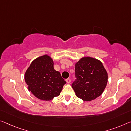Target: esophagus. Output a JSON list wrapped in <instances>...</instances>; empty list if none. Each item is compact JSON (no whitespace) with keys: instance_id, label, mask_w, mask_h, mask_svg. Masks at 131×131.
Masks as SVG:
<instances>
[{"instance_id":"esophagus-1","label":"esophagus","mask_w":131,"mask_h":131,"mask_svg":"<svg viewBox=\"0 0 131 131\" xmlns=\"http://www.w3.org/2000/svg\"><path fill=\"white\" fill-rule=\"evenodd\" d=\"M70 78H68V79H66V83H67L68 84H69L70 83Z\"/></svg>"}]
</instances>
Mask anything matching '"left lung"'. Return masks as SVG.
<instances>
[{
  "label": "left lung",
  "mask_w": 131,
  "mask_h": 131,
  "mask_svg": "<svg viewBox=\"0 0 131 131\" xmlns=\"http://www.w3.org/2000/svg\"><path fill=\"white\" fill-rule=\"evenodd\" d=\"M76 80L72 84L76 95L83 101H90L102 94L108 82V73L102 62L86 57L75 64Z\"/></svg>",
  "instance_id": "1"
}]
</instances>
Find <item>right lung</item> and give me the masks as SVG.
<instances>
[{"label":"right lung","mask_w":131,"mask_h":131,"mask_svg":"<svg viewBox=\"0 0 131 131\" xmlns=\"http://www.w3.org/2000/svg\"><path fill=\"white\" fill-rule=\"evenodd\" d=\"M53 59L44 55L37 58L26 70L24 80L29 91L41 100H52L60 95L66 81L53 68Z\"/></svg>","instance_id":"right-lung-1"}]
</instances>
